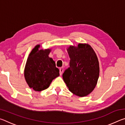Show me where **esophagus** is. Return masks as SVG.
Instances as JSON below:
<instances>
[{"mask_svg": "<svg viewBox=\"0 0 125 125\" xmlns=\"http://www.w3.org/2000/svg\"><path fill=\"white\" fill-rule=\"evenodd\" d=\"M63 72V67L60 68V74L61 75L62 74Z\"/></svg>", "mask_w": 125, "mask_h": 125, "instance_id": "obj_1", "label": "esophagus"}]
</instances>
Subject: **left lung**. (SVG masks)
<instances>
[{
	"label": "left lung",
	"instance_id": "obj_1",
	"mask_svg": "<svg viewBox=\"0 0 125 125\" xmlns=\"http://www.w3.org/2000/svg\"><path fill=\"white\" fill-rule=\"evenodd\" d=\"M70 57L69 66L63 74V79L69 90L75 95L84 97L90 94L99 77L98 58L88 43L70 46L67 49Z\"/></svg>",
	"mask_w": 125,
	"mask_h": 125
}]
</instances>
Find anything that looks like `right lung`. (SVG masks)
I'll use <instances>...</instances> for the list:
<instances>
[{
	"mask_svg": "<svg viewBox=\"0 0 125 125\" xmlns=\"http://www.w3.org/2000/svg\"><path fill=\"white\" fill-rule=\"evenodd\" d=\"M40 47V45H37L31 51L24 69L27 84L37 92L47 89L52 80L60 75L55 62L48 56L51 49L39 50Z\"/></svg>",
	"mask_w": 125,
	"mask_h": 125,
	"instance_id": "right-lung-1",
	"label": "right lung"
}]
</instances>
